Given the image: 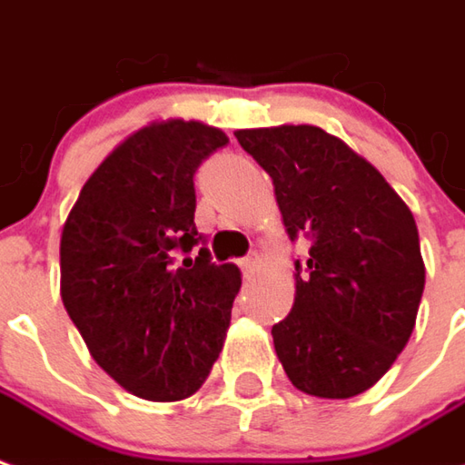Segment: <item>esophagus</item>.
<instances>
[{"instance_id": "1", "label": "esophagus", "mask_w": 465, "mask_h": 465, "mask_svg": "<svg viewBox=\"0 0 465 465\" xmlns=\"http://www.w3.org/2000/svg\"><path fill=\"white\" fill-rule=\"evenodd\" d=\"M254 264H256L254 256H243L242 262H239V266H242V269H243V274H249V272L254 269Z\"/></svg>"}]
</instances>
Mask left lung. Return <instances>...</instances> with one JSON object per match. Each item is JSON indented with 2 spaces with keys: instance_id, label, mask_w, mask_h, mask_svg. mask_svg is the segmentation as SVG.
<instances>
[{
  "instance_id": "left-lung-1",
  "label": "left lung",
  "mask_w": 465,
  "mask_h": 465,
  "mask_svg": "<svg viewBox=\"0 0 465 465\" xmlns=\"http://www.w3.org/2000/svg\"><path fill=\"white\" fill-rule=\"evenodd\" d=\"M274 183L289 239L312 242L294 262L297 294L272 327L297 391L352 398L378 382L408 345L425 266L411 209L378 168L314 125L236 131Z\"/></svg>"
}]
</instances>
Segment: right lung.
<instances>
[{"mask_svg":"<svg viewBox=\"0 0 465 465\" xmlns=\"http://www.w3.org/2000/svg\"><path fill=\"white\" fill-rule=\"evenodd\" d=\"M226 143L196 120L151 123L97 165L64 222V310L97 365L145 401L199 391L232 322L242 274L211 262L193 223L196 168Z\"/></svg>","mask_w":465,"mask_h":465,"instance_id":"right-lung-1","label":"right lung"}]
</instances>
